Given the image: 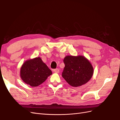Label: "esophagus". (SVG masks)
Instances as JSON below:
<instances>
[{"instance_id": "34e87169", "label": "esophagus", "mask_w": 120, "mask_h": 120, "mask_svg": "<svg viewBox=\"0 0 120 120\" xmlns=\"http://www.w3.org/2000/svg\"><path fill=\"white\" fill-rule=\"evenodd\" d=\"M54 72H55V73H59V72H60V71H59V69L58 68H56V69H54Z\"/></svg>"}]
</instances>
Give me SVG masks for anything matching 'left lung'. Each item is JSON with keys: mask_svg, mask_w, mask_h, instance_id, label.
<instances>
[{"mask_svg": "<svg viewBox=\"0 0 120 120\" xmlns=\"http://www.w3.org/2000/svg\"><path fill=\"white\" fill-rule=\"evenodd\" d=\"M62 76L73 87L86 84L92 78L94 69L90 61L83 56H67Z\"/></svg>", "mask_w": 120, "mask_h": 120, "instance_id": "obj_1", "label": "left lung"}]
</instances>
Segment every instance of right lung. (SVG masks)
<instances>
[{
  "label": "right lung",
  "mask_w": 120,
  "mask_h": 120,
  "mask_svg": "<svg viewBox=\"0 0 120 120\" xmlns=\"http://www.w3.org/2000/svg\"><path fill=\"white\" fill-rule=\"evenodd\" d=\"M52 74V71L40 57L28 60L20 68V76L23 81L32 87L40 85Z\"/></svg>",
  "instance_id": "obj_1"
}]
</instances>
